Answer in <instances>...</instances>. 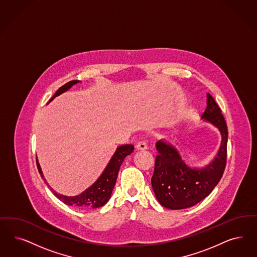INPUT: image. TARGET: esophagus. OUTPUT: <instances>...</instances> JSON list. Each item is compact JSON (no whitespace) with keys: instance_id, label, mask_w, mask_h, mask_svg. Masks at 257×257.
<instances>
[{"instance_id":"obj_1","label":"esophagus","mask_w":257,"mask_h":257,"mask_svg":"<svg viewBox=\"0 0 257 257\" xmlns=\"http://www.w3.org/2000/svg\"><path fill=\"white\" fill-rule=\"evenodd\" d=\"M136 149H138V150H146V149H148V145L145 142H139L136 145Z\"/></svg>"}]
</instances>
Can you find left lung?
I'll use <instances>...</instances> for the list:
<instances>
[{
	"label": "left lung",
	"instance_id": "1",
	"mask_svg": "<svg viewBox=\"0 0 257 257\" xmlns=\"http://www.w3.org/2000/svg\"><path fill=\"white\" fill-rule=\"evenodd\" d=\"M201 118L215 125L222 142L217 156L203 169H192L182 161L178 151L164 142H158L152 188L164 207L179 210L191 207L205 199L214 190L224 173L227 162L228 128L221 108L208 93L207 107Z\"/></svg>",
	"mask_w": 257,
	"mask_h": 257
}]
</instances>
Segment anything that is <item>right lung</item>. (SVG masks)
Returning a JSON list of instances; mask_svg holds the SVG:
<instances>
[{
	"label": "right lung",
	"instance_id": "obj_1",
	"mask_svg": "<svg viewBox=\"0 0 257 257\" xmlns=\"http://www.w3.org/2000/svg\"><path fill=\"white\" fill-rule=\"evenodd\" d=\"M77 82H78V80H72V81H69L66 84H64L63 86H61L58 91H56V93L54 94V96L50 99V101L54 97L58 96V94L62 93L63 91L69 90L74 84ZM133 149H134V147L133 145H124V146H121L116 149L114 155L109 161L108 166L104 170V172L100 176L99 179L94 182L90 188L84 191L82 194H80L79 196L66 197L63 195H59L52 189L51 190L53 191L54 195L58 199H60L63 203H65L69 206L80 208V209H94V208L101 207V206L105 205L110 198L111 192L115 185L116 179H117V175H118V171L120 169V166L122 165L124 158L133 153ZM36 162H37L38 170L43 178L42 169H41L40 164L38 163V160H36Z\"/></svg>",
	"mask_w": 257,
	"mask_h": 257
}]
</instances>
